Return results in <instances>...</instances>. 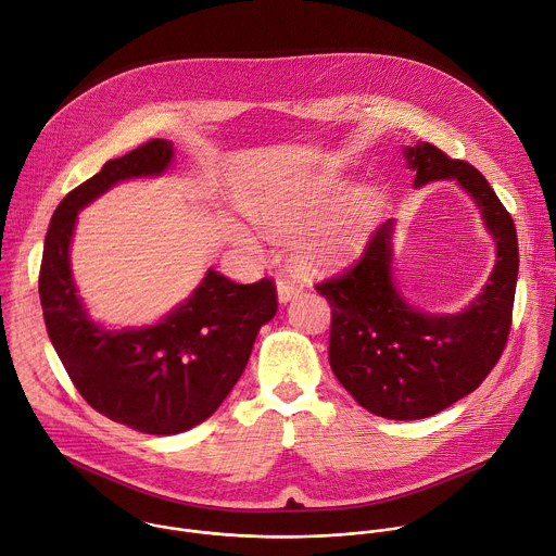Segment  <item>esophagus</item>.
<instances>
[{"label":"esophagus","instance_id":"obj_1","mask_svg":"<svg viewBox=\"0 0 556 556\" xmlns=\"http://www.w3.org/2000/svg\"><path fill=\"white\" fill-rule=\"evenodd\" d=\"M299 283L296 281H290V279H286V277H279V281H277V296H279V301L281 303H286V301H290L296 292H299Z\"/></svg>","mask_w":556,"mask_h":556}]
</instances>
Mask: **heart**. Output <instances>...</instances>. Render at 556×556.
Returning a JSON list of instances; mask_svg holds the SVG:
<instances>
[{
	"instance_id": "obj_1",
	"label": "heart",
	"mask_w": 556,
	"mask_h": 556,
	"mask_svg": "<svg viewBox=\"0 0 556 556\" xmlns=\"http://www.w3.org/2000/svg\"><path fill=\"white\" fill-rule=\"evenodd\" d=\"M326 193L268 195L249 202V213L273 235H292L305 226L299 257L307 266H337L361 253L378 215V195L369 189L343 198L328 210Z\"/></svg>"
}]
</instances>
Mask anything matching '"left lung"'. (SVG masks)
Masks as SVG:
<instances>
[{
  "mask_svg": "<svg viewBox=\"0 0 556 556\" xmlns=\"http://www.w3.org/2000/svg\"><path fill=\"white\" fill-rule=\"evenodd\" d=\"M405 155L416 187L457 180L472 195L497 242V264L464 312H420L393 286V224L384 222L356 264L316 283L332 307L334 376L361 407L389 420L435 416L482 384L508 341L519 270L515 222L486 178L429 142L405 149Z\"/></svg>",
  "mask_w": 556,
  "mask_h": 556,
  "instance_id": "left-lung-1",
  "label": "left lung"
}]
</instances>
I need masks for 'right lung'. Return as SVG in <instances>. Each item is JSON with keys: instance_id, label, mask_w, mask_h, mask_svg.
Instances as JSON below:
<instances>
[{"instance_id": "add662e5", "label": "right lung", "mask_w": 556, "mask_h": 556, "mask_svg": "<svg viewBox=\"0 0 556 556\" xmlns=\"http://www.w3.org/2000/svg\"><path fill=\"white\" fill-rule=\"evenodd\" d=\"M172 157L169 140L151 138L72 189L50 219L39 270L46 330L78 393L105 418L151 435L180 433L213 416L277 312L273 279L235 283L208 270L151 328L105 330L90 319L70 273L76 213L121 180L161 176Z\"/></svg>"}]
</instances>
